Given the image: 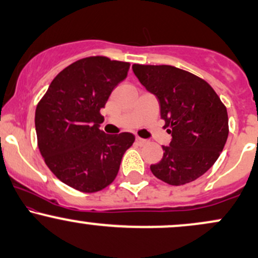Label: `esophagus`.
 <instances>
[{
    "label": "esophagus",
    "instance_id": "esophagus-1",
    "mask_svg": "<svg viewBox=\"0 0 258 258\" xmlns=\"http://www.w3.org/2000/svg\"><path fill=\"white\" fill-rule=\"evenodd\" d=\"M136 142H137L138 144H141V146H143V144H146L147 143V139H143V138H141V137H137L136 138Z\"/></svg>",
    "mask_w": 258,
    "mask_h": 258
}]
</instances>
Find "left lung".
<instances>
[{
	"label": "left lung",
	"instance_id": "1",
	"mask_svg": "<svg viewBox=\"0 0 258 258\" xmlns=\"http://www.w3.org/2000/svg\"><path fill=\"white\" fill-rule=\"evenodd\" d=\"M146 90L159 100L171 135L164 156L150 165L153 174L171 185L193 182L211 168L228 138V114L206 81L171 65L132 67Z\"/></svg>",
	"mask_w": 258,
	"mask_h": 258
}]
</instances>
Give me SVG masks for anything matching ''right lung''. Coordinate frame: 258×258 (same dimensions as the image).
I'll return each instance as SVG.
<instances>
[{
    "instance_id": "1",
    "label": "right lung",
    "mask_w": 258,
    "mask_h": 258,
    "mask_svg": "<svg viewBox=\"0 0 258 258\" xmlns=\"http://www.w3.org/2000/svg\"><path fill=\"white\" fill-rule=\"evenodd\" d=\"M130 64L90 57L55 76L35 112L41 155L58 179L84 193L104 189L119 172L123 154L135 142L130 132L99 130L112 90L126 79Z\"/></svg>"
}]
</instances>
